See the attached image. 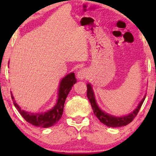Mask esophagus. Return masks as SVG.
<instances>
[{"mask_svg":"<svg viewBox=\"0 0 156 156\" xmlns=\"http://www.w3.org/2000/svg\"><path fill=\"white\" fill-rule=\"evenodd\" d=\"M87 74V70L86 69H80L79 71L77 72V73H76V76H77L78 79H80V80H83V79L86 78Z\"/></svg>","mask_w":156,"mask_h":156,"instance_id":"1","label":"esophagus"}]
</instances>
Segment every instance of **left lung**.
Returning <instances> with one entry per match:
<instances>
[{
	"mask_svg": "<svg viewBox=\"0 0 156 156\" xmlns=\"http://www.w3.org/2000/svg\"><path fill=\"white\" fill-rule=\"evenodd\" d=\"M87 98L90 101L91 106L92 107L93 112L94 113L95 116L97 117L98 119L101 121L102 123L105 124L106 126L109 127H121L123 126L129 124L133 120L134 118L136 116V115L138 114V112H139L140 107H141L143 103H144L146 96L143 98V99L140 101L139 104H138L137 107L133 112H131V114L126 115V116H121V117H116L112 116V115L106 114V112H104L102 111L101 108L99 107L98 104L96 101L92 87L90 84H88L87 85Z\"/></svg>",
	"mask_w": 156,
	"mask_h": 156,
	"instance_id": "8db88e82",
	"label": "left lung"
}]
</instances>
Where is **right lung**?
Masks as SVG:
<instances>
[{"mask_svg":"<svg viewBox=\"0 0 156 156\" xmlns=\"http://www.w3.org/2000/svg\"><path fill=\"white\" fill-rule=\"evenodd\" d=\"M76 80L74 76V73L68 74L66 75L60 82L58 90V99L55 106L52 109L48 112L41 113V114H34L25 112L21 109V108L18 105L11 93V98L13 101V104L16 108L20 113L21 116L25 119L27 122L32 125L41 128H48L54 126L57 123L62 116L64 111V105L68 94L69 93L72 87L75 84Z\"/></svg>","mask_w":156,"mask_h":156,"instance_id":"add662e5","label":"right lung"}]
</instances>
